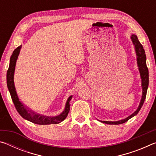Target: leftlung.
<instances>
[{
  "label": "left lung",
  "instance_id": "8db88e82",
  "mask_svg": "<svg viewBox=\"0 0 156 156\" xmlns=\"http://www.w3.org/2000/svg\"><path fill=\"white\" fill-rule=\"evenodd\" d=\"M131 40L135 46V49L137 55V61H138V65L139 67L140 73L141 78H142V99L140 100V103L139 105V107L137 110L133 113H132L131 115L128 116L127 118L124 120H121L119 121H116V122H111V121H101L102 122L108 124V125H120V124H122L128 121L130 118L133 117L136 115L137 113L139 112V111L143 105L144 102V100L146 98L147 96V91L148 89V86H149V70L147 67L146 63V54H145L144 49L142 47V44L140 43L138 38L136 35L131 36Z\"/></svg>",
  "mask_w": 156,
  "mask_h": 156
}]
</instances>
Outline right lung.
<instances>
[{
	"label": "right lung",
	"mask_w": 156,
	"mask_h": 156,
	"mask_svg": "<svg viewBox=\"0 0 156 156\" xmlns=\"http://www.w3.org/2000/svg\"><path fill=\"white\" fill-rule=\"evenodd\" d=\"M21 49V46L18 47L14 51L10 58L9 66L7 72V87L9 91L10 95H11L12 101L14 102V106L16 109L18 113L22 116L23 118L27 120L30 122H33L37 125H51V124H58L64 120L67 117L69 112L70 110V105L69 102L72 96L69 98L67 103L65 105V109L61 114L55 117H49V116H44L39 114H36L34 112H31L30 110H27V109L23 106L18 99L16 91L14 87V73L15 70V66L16 60L18 58V54L20 53V50Z\"/></svg>",
	"instance_id": "right-lung-1"
}]
</instances>
